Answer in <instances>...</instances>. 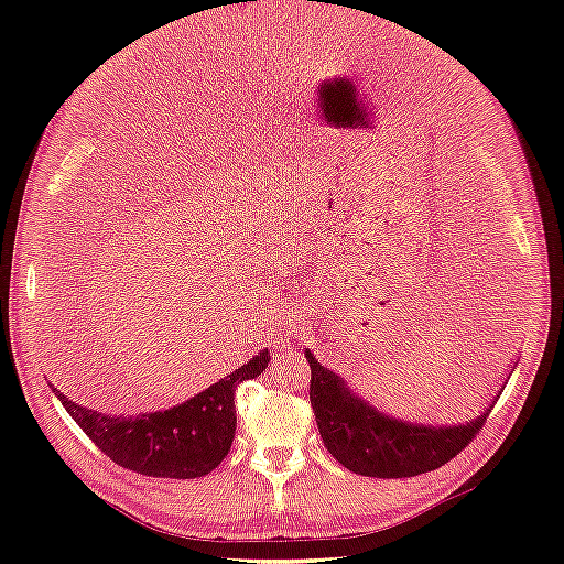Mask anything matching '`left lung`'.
I'll list each match as a JSON object with an SVG mask.
<instances>
[{"label":"left lung","instance_id":"obj_1","mask_svg":"<svg viewBox=\"0 0 564 564\" xmlns=\"http://www.w3.org/2000/svg\"><path fill=\"white\" fill-rule=\"evenodd\" d=\"M311 404L324 447L340 466L367 477H412L445 466L480 433L485 414L464 425H423L381 414L311 350ZM501 392V390H499ZM499 398V395H497Z\"/></svg>","mask_w":564,"mask_h":564}]
</instances>
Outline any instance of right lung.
Listing matches in <instances>:
<instances>
[{"instance_id": "right-lung-1", "label": "right lung", "mask_w": 564, "mask_h": 564, "mask_svg": "<svg viewBox=\"0 0 564 564\" xmlns=\"http://www.w3.org/2000/svg\"><path fill=\"white\" fill-rule=\"evenodd\" d=\"M268 362L270 352L265 348L199 395L164 412L139 416L94 412L73 402L54 386L51 390L65 412L115 464L148 477L193 480L209 475L228 456L237 425L235 390L242 381L259 377Z\"/></svg>"}]
</instances>
